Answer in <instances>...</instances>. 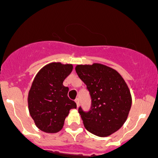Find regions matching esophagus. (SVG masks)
Wrapping results in <instances>:
<instances>
[{"instance_id":"obj_1","label":"esophagus","mask_w":158,"mask_h":158,"mask_svg":"<svg viewBox=\"0 0 158 158\" xmlns=\"http://www.w3.org/2000/svg\"><path fill=\"white\" fill-rule=\"evenodd\" d=\"M75 102H76V105H77V107H79V103H80V102H79V98H76V99L75 100Z\"/></svg>"}]
</instances>
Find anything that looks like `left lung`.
I'll return each instance as SVG.
<instances>
[{"instance_id": "1", "label": "left lung", "mask_w": 158, "mask_h": 158, "mask_svg": "<svg viewBox=\"0 0 158 158\" xmlns=\"http://www.w3.org/2000/svg\"><path fill=\"white\" fill-rule=\"evenodd\" d=\"M76 72L92 98L89 112L79 109L85 129L98 137L112 135L123 126L131 107L126 82L118 72L101 63L77 65Z\"/></svg>"}]
</instances>
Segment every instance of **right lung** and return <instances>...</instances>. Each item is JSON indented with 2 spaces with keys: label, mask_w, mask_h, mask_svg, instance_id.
Instances as JSON below:
<instances>
[{
  "label": "right lung",
  "mask_w": 158,
  "mask_h": 158,
  "mask_svg": "<svg viewBox=\"0 0 158 158\" xmlns=\"http://www.w3.org/2000/svg\"><path fill=\"white\" fill-rule=\"evenodd\" d=\"M73 69V64L52 62L40 70L32 82L28 109L36 126L46 133L61 131L70 109H76V102L68 98L69 88L63 85Z\"/></svg>",
  "instance_id": "add662e5"
}]
</instances>
